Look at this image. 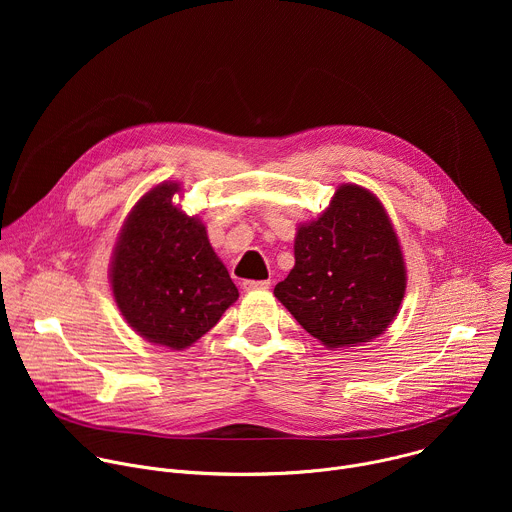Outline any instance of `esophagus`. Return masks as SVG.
I'll return each instance as SVG.
<instances>
[{"mask_svg": "<svg viewBox=\"0 0 512 512\" xmlns=\"http://www.w3.org/2000/svg\"><path fill=\"white\" fill-rule=\"evenodd\" d=\"M269 285H271V281H269V279H265V281H251V279L243 281V289H245V291H255V289H267Z\"/></svg>", "mask_w": 512, "mask_h": 512, "instance_id": "esophagus-1", "label": "esophagus"}]
</instances>
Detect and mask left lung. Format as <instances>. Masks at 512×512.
<instances>
[{"instance_id":"1","label":"left lung","mask_w":512,"mask_h":512,"mask_svg":"<svg viewBox=\"0 0 512 512\" xmlns=\"http://www.w3.org/2000/svg\"><path fill=\"white\" fill-rule=\"evenodd\" d=\"M294 257L273 294L326 348L371 342L395 320L407 269L391 218L371 190L338 186L328 208L298 227Z\"/></svg>"}]
</instances>
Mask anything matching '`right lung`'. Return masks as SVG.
I'll list each match as a JSON object with an SVG mask.
<instances>
[{
	"mask_svg": "<svg viewBox=\"0 0 512 512\" xmlns=\"http://www.w3.org/2000/svg\"><path fill=\"white\" fill-rule=\"evenodd\" d=\"M178 182L145 192L125 218L109 279L125 322L148 342L184 350L204 336L239 289L210 247L206 227L172 202Z\"/></svg>",
	"mask_w": 512,
	"mask_h": 512,
	"instance_id": "1",
	"label": "right lung"
}]
</instances>
